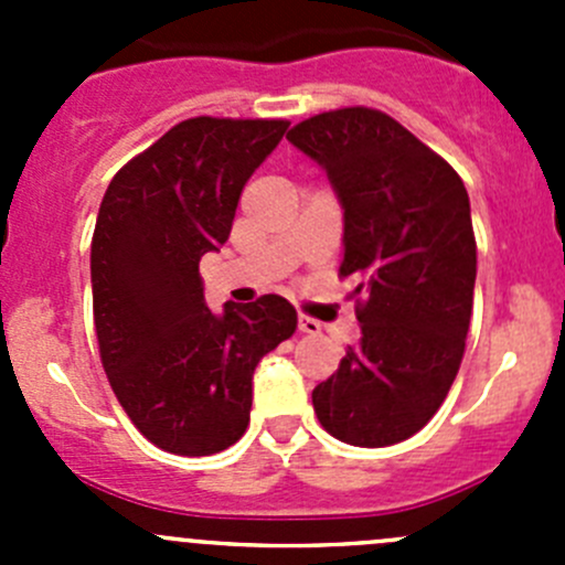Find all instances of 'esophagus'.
Wrapping results in <instances>:
<instances>
[{"mask_svg":"<svg viewBox=\"0 0 565 565\" xmlns=\"http://www.w3.org/2000/svg\"><path fill=\"white\" fill-rule=\"evenodd\" d=\"M298 330H300V333L317 335L319 330H322V324H319V319H315V317H309V315H300V317H298Z\"/></svg>","mask_w":565,"mask_h":565,"instance_id":"34e87169","label":"esophagus"}]
</instances>
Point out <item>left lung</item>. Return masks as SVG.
Listing matches in <instances>:
<instances>
[{"label": "left lung", "instance_id": "left-lung-1", "mask_svg": "<svg viewBox=\"0 0 565 565\" xmlns=\"http://www.w3.org/2000/svg\"><path fill=\"white\" fill-rule=\"evenodd\" d=\"M344 207L361 341L311 402L335 440L385 448L424 429L457 380L476 289L470 199L446 158L385 111L335 108L287 134Z\"/></svg>", "mask_w": 565, "mask_h": 565}]
</instances>
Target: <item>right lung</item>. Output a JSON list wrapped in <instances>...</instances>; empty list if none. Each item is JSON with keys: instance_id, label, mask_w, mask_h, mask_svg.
I'll list each match as a JSON object with an SVG mask.
<instances>
[{"instance_id": "add662e5", "label": "right lung", "mask_w": 565, "mask_h": 565, "mask_svg": "<svg viewBox=\"0 0 565 565\" xmlns=\"http://www.w3.org/2000/svg\"><path fill=\"white\" fill-rule=\"evenodd\" d=\"M287 119L191 117L108 182L93 235L104 372L136 429L169 454L210 457L248 429L250 377L298 328L278 295L204 306L199 262L230 241L254 169Z\"/></svg>"}]
</instances>
